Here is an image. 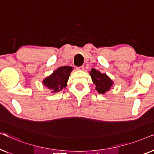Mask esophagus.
Instances as JSON below:
<instances>
[{
	"mask_svg": "<svg viewBox=\"0 0 154 154\" xmlns=\"http://www.w3.org/2000/svg\"><path fill=\"white\" fill-rule=\"evenodd\" d=\"M76 70H78V71H83V70H84V67H83V66H79V67H77Z\"/></svg>",
	"mask_w": 154,
	"mask_h": 154,
	"instance_id": "esophagus-1",
	"label": "esophagus"
}]
</instances>
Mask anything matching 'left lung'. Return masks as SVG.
Here are the masks:
<instances>
[{
    "instance_id": "obj_1",
    "label": "left lung",
    "mask_w": 154,
    "mask_h": 154,
    "mask_svg": "<svg viewBox=\"0 0 154 154\" xmlns=\"http://www.w3.org/2000/svg\"><path fill=\"white\" fill-rule=\"evenodd\" d=\"M89 73L92 82L96 86L95 89L99 93L104 94L110 90L113 85V82L106 73H101L94 69H92Z\"/></svg>"
}]
</instances>
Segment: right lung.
<instances>
[{
  "mask_svg": "<svg viewBox=\"0 0 154 154\" xmlns=\"http://www.w3.org/2000/svg\"><path fill=\"white\" fill-rule=\"evenodd\" d=\"M73 69V67L69 66L59 67L52 74L43 79V85L51 90L52 93L60 92L66 87L69 75Z\"/></svg>",
  "mask_w": 154,
  "mask_h": 154,
  "instance_id": "right-lung-1",
  "label": "right lung"
}]
</instances>
